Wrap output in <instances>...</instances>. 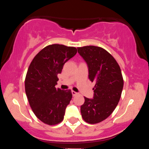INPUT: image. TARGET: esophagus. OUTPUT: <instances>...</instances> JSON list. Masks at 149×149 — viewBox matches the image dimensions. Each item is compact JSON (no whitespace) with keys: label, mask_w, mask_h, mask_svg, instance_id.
Instances as JSON below:
<instances>
[{"label":"esophagus","mask_w":149,"mask_h":149,"mask_svg":"<svg viewBox=\"0 0 149 149\" xmlns=\"http://www.w3.org/2000/svg\"><path fill=\"white\" fill-rule=\"evenodd\" d=\"M71 93H72V95H73V97L76 96V95H78V93H77V92H75V91H72V92H71Z\"/></svg>","instance_id":"34e87169"}]
</instances>
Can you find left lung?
Segmentation results:
<instances>
[{
    "label": "left lung",
    "mask_w": 149,
    "mask_h": 149,
    "mask_svg": "<svg viewBox=\"0 0 149 149\" xmlns=\"http://www.w3.org/2000/svg\"><path fill=\"white\" fill-rule=\"evenodd\" d=\"M78 52L88 64L89 78L95 82L93 99L85 97L80 112L85 122L96 124L107 119L117 107L123 78L117 61L102 47L84 46L78 47Z\"/></svg>",
    "instance_id": "8db88e82"
}]
</instances>
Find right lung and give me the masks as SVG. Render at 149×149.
I'll use <instances>...</instances> for the list:
<instances>
[{"instance_id": "obj_1", "label": "right lung", "mask_w": 149, "mask_h": 149, "mask_svg": "<svg viewBox=\"0 0 149 149\" xmlns=\"http://www.w3.org/2000/svg\"><path fill=\"white\" fill-rule=\"evenodd\" d=\"M76 53L74 47L53 44L41 49L31 62L25 78L26 95L34 114L44 123L54 125L64 119L72 93L55 85L64 64Z\"/></svg>"}]
</instances>
